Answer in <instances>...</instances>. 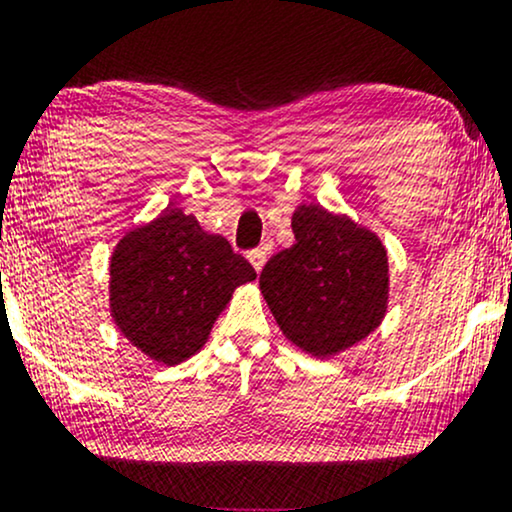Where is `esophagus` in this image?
Listing matches in <instances>:
<instances>
[{
  "label": "esophagus",
  "mask_w": 512,
  "mask_h": 512,
  "mask_svg": "<svg viewBox=\"0 0 512 512\" xmlns=\"http://www.w3.org/2000/svg\"><path fill=\"white\" fill-rule=\"evenodd\" d=\"M266 258H268V246H258V249L249 251V261H251V266H254L258 273H261V268L266 266Z\"/></svg>",
  "instance_id": "esophagus-1"
}]
</instances>
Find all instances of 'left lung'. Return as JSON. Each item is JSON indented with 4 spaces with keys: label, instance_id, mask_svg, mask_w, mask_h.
Instances as JSON below:
<instances>
[{
    "label": "left lung",
    "instance_id": "8db88e82",
    "mask_svg": "<svg viewBox=\"0 0 512 512\" xmlns=\"http://www.w3.org/2000/svg\"><path fill=\"white\" fill-rule=\"evenodd\" d=\"M295 244L263 266V300L295 346L317 359L366 339L388 312V251L371 229L322 205L290 219Z\"/></svg>",
    "mask_w": 512,
    "mask_h": 512
}]
</instances>
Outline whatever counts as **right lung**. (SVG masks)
<instances>
[{"label": "right lung", "instance_id": "1", "mask_svg": "<svg viewBox=\"0 0 512 512\" xmlns=\"http://www.w3.org/2000/svg\"><path fill=\"white\" fill-rule=\"evenodd\" d=\"M256 271L192 214L166 207L126 232L109 258V312L148 359L178 366L202 349L239 285Z\"/></svg>", "mask_w": 512, "mask_h": 512}]
</instances>
